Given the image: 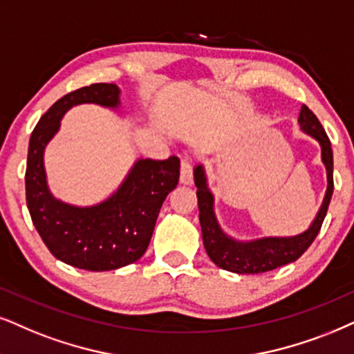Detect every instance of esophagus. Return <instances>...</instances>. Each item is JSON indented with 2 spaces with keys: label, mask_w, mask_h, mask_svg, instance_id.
<instances>
[{
  "label": "esophagus",
  "mask_w": 354,
  "mask_h": 354,
  "mask_svg": "<svg viewBox=\"0 0 354 354\" xmlns=\"http://www.w3.org/2000/svg\"><path fill=\"white\" fill-rule=\"evenodd\" d=\"M180 180H181L183 185H191V183H192V160H191V156H183Z\"/></svg>",
  "instance_id": "1"
}]
</instances>
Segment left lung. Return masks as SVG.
<instances>
[{
	"label": "left lung",
	"instance_id": "1",
	"mask_svg": "<svg viewBox=\"0 0 354 354\" xmlns=\"http://www.w3.org/2000/svg\"><path fill=\"white\" fill-rule=\"evenodd\" d=\"M301 129L308 136H312L322 147V162L326 168V192L322 207L317 214L312 225L296 236H266V239L239 241L225 235L218 225L216 214H214V196L207 187L204 168L196 167L194 183L198 187V205L199 222L203 230L204 248L209 258L222 270L236 272V274H259V272L272 271L288 263L296 261L306 253L312 241L319 235L322 223L328 210L330 199L333 194V151L330 138L326 137L325 129L320 120L304 104L299 115Z\"/></svg>",
	"mask_w": 354,
	"mask_h": 354
}]
</instances>
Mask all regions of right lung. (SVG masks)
<instances>
[{
  "mask_svg": "<svg viewBox=\"0 0 354 354\" xmlns=\"http://www.w3.org/2000/svg\"><path fill=\"white\" fill-rule=\"evenodd\" d=\"M120 89L95 83L60 97L35 125L29 140L26 201L40 239L66 265L86 271H111L136 263L149 248L156 217L180 181V158L138 160L111 198L91 207L55 199L48 191L44 150L70 107L84 102L120 104Z\"/></svg>",
  "mask_w": 354,
  "mask_h": 354,
  "instance_id": "add662e5",
  "label": "right lung"
}]
</instances>
